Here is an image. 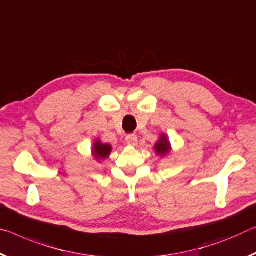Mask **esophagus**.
I'll return each instance as SVG.
<instances>
[{
    "mask_svg": "<svg viewBox=\"0 0 256 256\" xmlns=\"http://www.w3.org/2000/svg\"><path fill=\"white\" fill-rule=\"evenodd\" d=\"M125 142H126V144L132 146L133 147V146H136L138 144V138L134 134H128L125 138Z\"/></svg>",
    "mask_w": 256,
    "mask_h": 256,
    "instance_id": "34e87169",
    "label": "esophagus"
}]
</instances>
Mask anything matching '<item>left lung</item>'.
I'll return each mask as SVG.
<instances>
[{"label": "left lung", "mask_w": 256, "mask_h": 256, "mask_svg": "<svg viewBox=\"0 0 256 256\" xmlns=\"http://www.w3.org/2000/svg\"><path fill=\"white\" fill-rule=\"evenodd\" d=\"M171 150V144H170L168 138H166L165 134H162L160 139L158 140V142L155 144V152L157 155H162L165 156L168 155Z\"/></svg>", "instance_id": "left-lung-1"}]
</instances>
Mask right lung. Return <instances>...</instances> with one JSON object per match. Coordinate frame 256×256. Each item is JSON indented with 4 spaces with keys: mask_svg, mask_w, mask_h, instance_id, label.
Returning a JSON list of instances; mask_svg holds the SVG:
<instances>
[{
    "mask_svg": "<svg viewBox=\"0 0 256 256\" xmlns=\"http://www.w3.org/2000/svg\"><path fill=\"white\" fill-rule=\"evenodd\" d=\"M112 152V146L102 144L101 141L96 140L93 146V155L96 158V160H104L109 156V154Z\"/></svg>",
    "mask_w": 256,
    "mask_h": 256,
    "instance_id": "right-lung-1",
    "label": "right lung"
}]
</instances>
